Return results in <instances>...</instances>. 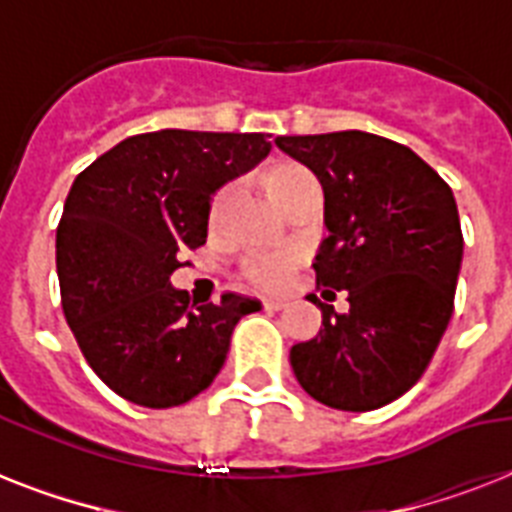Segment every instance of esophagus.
I'll list each match as a JSON object with an SVG mask.
<instances>
[{
  "instance_id": "obj_1",
  "label": "esophagus",
  "mask_w": 512,
  "mask_h": 512,
  "mask_svg": "<svg viewBox=\"0 0 512 512\" xmlns=\"http://www.w3.org/2000/svg\"><path fill=\"white\" fill-rule=\"evenodd\" d=\"M287 305V300H279V297H265L263 308L265 311H281Z\"/></svg>"
}]
</instances>
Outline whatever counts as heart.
<instances>
[{"mask_svg": "<svg viewBox=\"0 0 512 512\" xmlns=\"http://www.w3.org/2000/svg\"><path fill=\"white\" fill-rule=\"evenodd\" d=\"M260 185L263 191L268 193V199L276 204V209H284L292 204L295 199H300L305 191L311 188H319L316 185V177L305 170L303 164L287 162V159H279V162L268 164L263 172H260ZM231 199V188H223L217 191V196L212 199V209H209V217L217 220V215L223 212V207ZM289 268H292V257L281 255V252H265V255H252L241 263V279L252 284V287L260 289H276L281 287L289 276Z\"/></svg>", "mask_w": 512, "mask_h": 512, "instance_id": "b5f03b06", "label": "heart"}]
</instances>
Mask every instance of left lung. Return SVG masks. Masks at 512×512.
<instances>
[{
    "label": "left lung",
    "mask_w": 512,
    "mask_h": 512,
    "mask_svg": "<svg viewBox=\"0 0 512 512\" xmlns=\"http://www.w3.org/2000/svg\"><path fill=\"white\" fill-rule=\"evenodd\" d=\"M324 188L316 287L348 292V313L311 295L319 335L289 364L311 398L372 412L420 380L454 311L462 231L452 188L412 148L369 132L276 138Z\"/></svg>",
    "instance_id": "1"
}]
</instances>
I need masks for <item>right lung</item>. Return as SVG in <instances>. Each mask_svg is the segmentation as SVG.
<instances>
[{"label":"right lung","mask_w":512,"mask_h":512,"mask_svg":"<svg viewBox=\"0 0 512 512\" xmlns=\"http://www.w3.org/2000/svg\"><path fill=\"white\" fill-rule=\"evenodd\" d=\"M271 151L263 132L132 135L79 172L55 236L60 303L92 372L116 396L170 409L207 390L257 300L191 305L170 284L207 241L212 193Z\"/></svg>","instance_id":"1"}]
</instances>
